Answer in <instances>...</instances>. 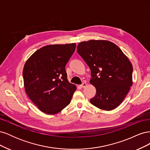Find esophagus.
Here are the masks:
<instances>
[{
  "mask_svg": "<svg viewBox=\"0 0 150 150\" xmlns=\"http://www.w3.org/2000/svg\"><path fill=\"white\" fill-rule=\"evenodd\" d=\"M86 86H87V84H86V83H83L82 84L80 85V86H81V87L82 88H84Z\"/></svg>",
  "mask_w": 150,
  "mask_h": 150,
  "instance_id": "obj_1",
  "label": "esophagus"
}]
</instances>
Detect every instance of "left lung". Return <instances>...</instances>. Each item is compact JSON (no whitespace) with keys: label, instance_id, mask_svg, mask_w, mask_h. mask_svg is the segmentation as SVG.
Returning a JSON list of instances; mask_svg holds the SVG:
<instances>
[{"label":"left lung","instance_id":"8db88e82","mask_svg":"<svg viewBox=\"0 0 150 150\" xmlns=\"http://www.w3.org/2000/svg\"><path fill=\"white\" fill-rule=\"evenodd\" d=\"M77 52L89 67V82L96 89L90 103L104 111L119 106L133 84V66L128 57L115 44L106 40L81 42Z\"/></svg>","mask_w":150,"mask_h":150}]
</instances>
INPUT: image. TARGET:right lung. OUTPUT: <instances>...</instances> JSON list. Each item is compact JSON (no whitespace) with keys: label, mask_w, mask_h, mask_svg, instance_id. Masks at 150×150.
Returning a JSON list of instances; mask_svg holds the SVG:
<instances>
[{"label":"right lung","mask_w":150,"mask_h":150,"mask_svg":"<svg viewBox=\"0 0 150 150\" xmlns=\"http://www.w3.org/2000/svg\"><path fill=\"white\" fill-rule=\"evenodd\" d=\"M75 49L76 43L47 45L25 62V92L42 112L55 115L70 103L76 86L68 81L65 66Z\"/></svg>","instance_id":"add662e5"}]
</instances>
